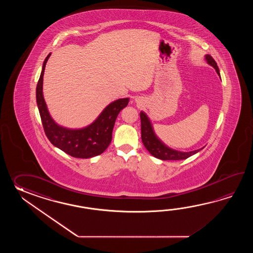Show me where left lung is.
Instances as JSON below:
<instances>
[{"mask_svg":"<svg viewBox=\"0 0 253 253\" xmlns=\"http://www.w3.org/2000/svg\"><path fill=\"white\" fill-rule=\"evenodd\" d=\"M205 59L208 64L214 68L217 74L220 76V70L215 62L214 59L211 55H205ZM140 119H141V135H142V142L145 145V148L148 150L151 155L155 156L161 160H183L190 156H194L196 153H198L201 149L190 151V152H181V151L174 150L170 148L166 144L162 142L160 138L156 135L153 126L151 123L150 119L147 117V115L141 111L140 112Z\"/></svg>","mask_w":253,"mask_h":253,"instance_id":"1","label":"left lung"}]
</instances>
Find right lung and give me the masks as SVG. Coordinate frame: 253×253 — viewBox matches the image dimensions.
Instances as JSON below:
<instances>
[{"label":"right lung","mask_w":253,"mask_h":253,"mask_svg":"<svg viewBox=\"0 0 253 253\" xmlns=\"http://www.w3.org/2000/svg\"><path fill=\"white\" fill-rule=\"evenodd\" d=\"M50 54L43 62L36 87V101L45 134L54 146L76 158H91L101 155L111 143L116 119L119 112L127 106L128 97L110 103L94 122L85 127L68 128L57 124L48 112L43 97V75Z\"/></svg>","instance_id":"1"}]
</instances>
